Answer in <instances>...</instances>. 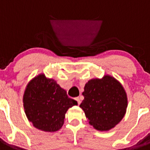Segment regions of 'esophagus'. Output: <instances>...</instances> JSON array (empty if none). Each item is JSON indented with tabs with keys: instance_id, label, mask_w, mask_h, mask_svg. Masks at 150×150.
<instances>
[{
	"instance_id": "esophagus-1",
	"label": "esophagus",
	"mask_w": 150,
	"mask_h": 150,
	"mask_svg": "<svg viewBox=\"0 0 150 150\" xmlns=\"http://www.w3.org/2000/svg\"><path fill=\"white\" fill-rule=\"evenodd\" d=\"M75 100H76V101H77L78 104H80V103H81V100H80V98H79V97H77V98H75Z\"/></svg>"
}]
</instances>
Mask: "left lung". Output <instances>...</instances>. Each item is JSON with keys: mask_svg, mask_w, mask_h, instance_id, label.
<instances>
[{"mask_svg": "<svg viewBox=\"0 0 150 150\" xmlns=\"http://www.w3.org/2000/svg\"><path fill=\"white\" fill-rule=\"evenodd\" d=\"M84 100L79 107L95 129L105 132L114 128L124 117L128 106L126 92L114 77L105 75L86 83Z\"/></svg>", "mask_w": 150, "mask_h": 150, "instance_id": "1", "label": "left lung"}]
</instances>
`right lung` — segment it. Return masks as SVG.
Returning a JSON list of instances; mask_svg holds the SVG:
<instances>
[{"instance_id": "add662e5", "label": "right lung", "mask_w": 150, "mask_h": 150, "mask_svg": "<svg viewBox=\"0 0 150 150\" xmlns=\"http://www.w3.org/2000/svg\"><path fill=\"white\" fill-rule=\"evenodd\" d=\"M77 101L70 98L56 81L39 74L28 83L23 96L28 120L38 129L57 132L64 124L65 113Z\"/></svg>"}]
</instances>
